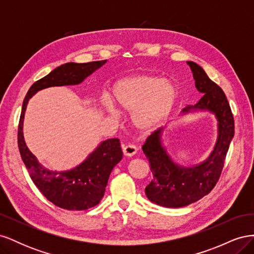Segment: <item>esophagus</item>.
Returning a JSON list of instances; mask_svg holds the SVG:
<instances>
[{"label": "esophagus", "instance_id": "1", "mask_svg": "<svg viewBox=\"0 0 254 254\" xmlns=\"http://www.w3.org/2000/svg\"><path fill=\"white\" fill-rule=\"evenodd\" d=\"M137 151V148L134 145H123V152L127 157H132L134 156Z\"/></svg>", "mask_w": 254, "mask_h": 254}]
</instances>
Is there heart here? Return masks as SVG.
Segmentation results:
<instances>
[{
	"instance_id": "1",
	"label": "heart",
	"mask_w": 254,
	"mask_h": 254,
	"mask_svg": "<svg viewBox=\"0 0 254 254\" xmlns=\"http://www.w3.org/2000/svg\"><path fill=\"white\" fill-rule=\"evenodd\" d=\"M112 99L122 112H132L134 127L142 132L156 129L168 117L177 101L174 84L159 76L134 74L115 82ZM109 112L111 107L106 105Z\"/></svg>"
}]
</instances>
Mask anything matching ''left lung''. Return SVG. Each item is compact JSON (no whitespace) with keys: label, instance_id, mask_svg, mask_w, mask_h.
I'll list each match as a JSON object with an SVG mask.
<instances>
[{"label":"left lung","instance_id":"obj_1","mask_svg":"<svg viewBox=\"0 0 254 254\" xmlns=\"http://www.w3.org/2000/svg\"><path fill=\"white\" fill-rule=\"evenodd\" d=\"M197 90L203 93L196 105L188 106L182 114L210 111L217 120V140L210 156L195 166L175 163L162 144V130L152 132L143 145L153 178L145 189L149 200L165 207H181L196 202L216 186L227 152L234 136V119L224 91L212 81L203 68L188 61Z\"/></svg>","mask_w":254,"mask_h":254}]
</instances>
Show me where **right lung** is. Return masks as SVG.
I'll list each match as a JSON object with an SVG mask.
<instances>
[{"label": "right lung", "instance_id": "obj_1", "mask_svg": "<svg viewBox=\"0 0 254 254\" xmlns=\"http://www.w3.org/2000/svg\"><path fill=\"white\" fill-rule=\"evenodd\" d=\"M107 60L87 64L67 63L56 67L29 88L23 101L18 128V146L35 186L52 203L70 211H82L99 203L104 197L109 176L123 158L119 139L103 141L82 163L70 171H51L38 162L23 136V122L28 101L38 91L50 87L79 84L103 66Z\"/></svg>", "mask_w": 254, "mask_h": 254}]
</instances>
